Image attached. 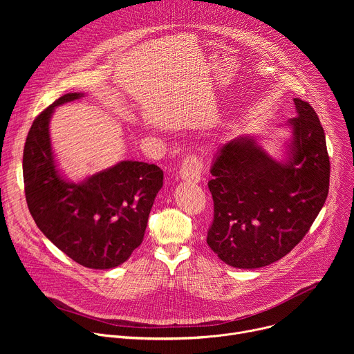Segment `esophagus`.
Masks as SVG:
<instances>
[{"label": "esophagus", "instance_id": "esophagus-1", "mask_svg": "<svg viewBox=\"0 0 354 354\" xmlns=\"http://www.w3.org/2000/svg\"><path fill=\"white\" fill-rule=\"evenodd\" d=\"M179 176L189 182H200L201 179V162L196 156H186L182 160L180 168H179Z\"/></svg>", "mask_w": 354, "mask_h": 354}]
</instances>
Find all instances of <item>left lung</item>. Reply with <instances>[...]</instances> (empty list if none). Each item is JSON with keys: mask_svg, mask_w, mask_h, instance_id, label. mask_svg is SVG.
I'll use <instances>...</instances> for the list:
<instances>
[{"mask_svg": "<svg viewBox=\"0 0 354 354\" xmlns=\"http://www.w3.org/2000/svg\"><path fill=\"white\" fill-rule=\"evenodd\" d=\"M292 141L286 164L255 140L225 142L212 167L214 218L207 243L227 265L258 269L283 257L306 236L329 192L325 133L313 106L294 99Z\"/></svg>", "mask_w": 354, "mask_h": 354, "instance_id": "left-lung-1", "label": "left lung"}]
</instances>
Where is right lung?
Listing matches in <instances>:
<instances>
[{"label": "right lung", "mask_w": 354, "mask_h": 354, "mask_svg": "<svg viewBox=\"0 0 354 354\" xmlns=\"http://www.w3.org/2000/svg\"><path fill=\"white\" fill-rule=\"evenodd\" d=\"M81 96H60L33 120L24 148L25 196L39 230L68 258L89 269H112L142 242L164 172L154 164L122 161L82 183L62 179L48 122L56 106Z\"/></svg>", "instance_id": "right-lung-1"}]
</instances>
